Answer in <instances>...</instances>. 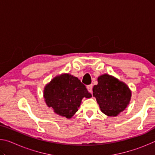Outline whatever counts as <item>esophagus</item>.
I'll use <instances>...</instances> for the list:
<instances>
[{
  "mask_svg": "<svg viewBox=\"0 0 155 155\" xmlns=\"http://www.w3.org/2000/svg\"><path fill=\"white\" fill-rule=\"evenodd\" d=\"M87 90L90 91V92H92V88H93V85H89L87 86Z\"/></svg>",
  "mask_w": 155,
  "mask_h": 155,
  "instance_id": "obj_1",
  "label": "esophagus"
}]
</instances>
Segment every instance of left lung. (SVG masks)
Wrapping results in <instances>:
<instances>
[{"label":"left lung","mask_w":155,"mask_h":155,"mask_svg":"<svg viewBox=\"0 0 155 155\" xmlns=\"http://www.w3.org/2000/svg\"><path fill=\"white\" fill-rule=\"evenodd\" d=\"M102 112L108 116H116L129 104L131 92L125 83L108 74L98 78V85L93 87Z\"/></svg>","instance_id":"8db88e82"}]
</instances>
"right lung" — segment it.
I'll return each instance as SVG.
<instances>
[{
    "instance_id": "add662e5",
    "label": "right lung",
    "mask_w": 155,
    "mask_h": 155,
    "mask_svg": "<svg viewBox=\"0 0 155 155\" xmlns=\"http://www.w3.org/2000/svg\"><path fill=\"white\" fill-rule=\"evenodd\" d=\"M44 97L57 114L70 118L78 111L83 98H90L91 94L77 77L65 74L54 78L46 86Z\"/></svg>"
}]
</instances>
